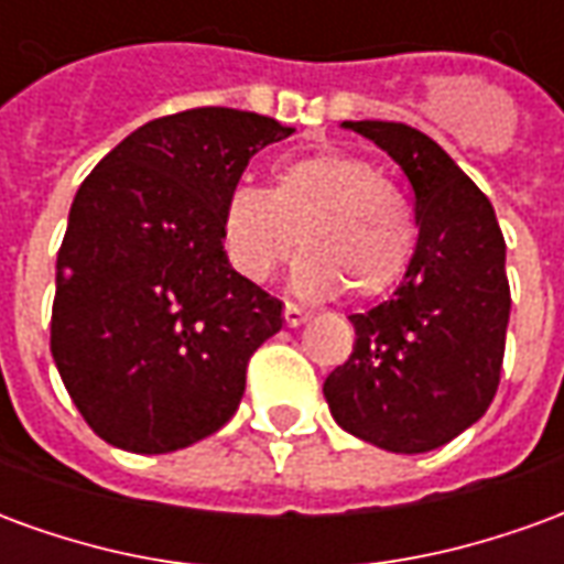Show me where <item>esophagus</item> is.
<instances>
[{
  "label": "esophagus",
  "instance_id": "esophagus-1",
  "mask_svg": "<svg viewBox=\"0 0 564 564\" xmlns=\"http://www.w3.org/2000/svg\"><path fill=\"white\" fill-rule=\"evenodd\" d=\"M283 319H286L290 329H295V326L307 323V311H302V307L293 305V302H286V307H283Z\"/></svg>",
  "mask_w": 564,
  "mask_h": 564
}]
</instances>
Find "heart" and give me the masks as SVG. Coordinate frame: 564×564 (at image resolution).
<instances>
[{
	"mask_svg": "<svg viewBox=\"0 0 564 564\" xmlns=\"http://www.w3.org/2000/svg\"><path fill=\"white\" fill-rule=\"evenodd\" d=\"M220 235L226 259L247 281H271L299 238L302 293L323 299L347 290L354 299H375L408 269L416 223L375 162L329 150L281 162L271 189L232 186Z\"/></svg>",
	"mask_w": 564,
	"mask_h": 564,
	"instance_id": "1",
	"label": "heart"
}]
</instances>
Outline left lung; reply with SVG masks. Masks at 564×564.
<instances>
[{
  "instance_id": "8db88e82",
  "label": "left lung",
  "mask_w": 564,
  "mask_h": 564,
  "mask_svg": "<svg viewBox=\"0 0 564 564\" xmlns=\"http://www.w3.org/2000/svg\"><path fill=\"white\" fill-rule=\"evenodd\" d=\"M402 165L420 238L392 299L350 314L354 354L323 383L335 423L390 453H425L474 425L501 380L510 286L496 210L441 144L347 120Z\"/></svg>"
}]
</instances>
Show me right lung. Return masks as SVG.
<instances>
[{
    "label": "right lung",
    "mask_w": 564,
    "mask_h": 564,
    "mask_svg": "<svg viewBox=\"0 0 564 564\" xmlns=\"http://www.w3.org/2000/svg\"><path fill=\"white\" fill-rule=\"evenodd\" d=\"M286 135L253 111L193 108L135 129L80 184L56 253L51 354L108 444L172 453L238 411L283 305L229 265L223 202Z\"/></svg>",
    "instance_id": "1"
}]
</instances>
